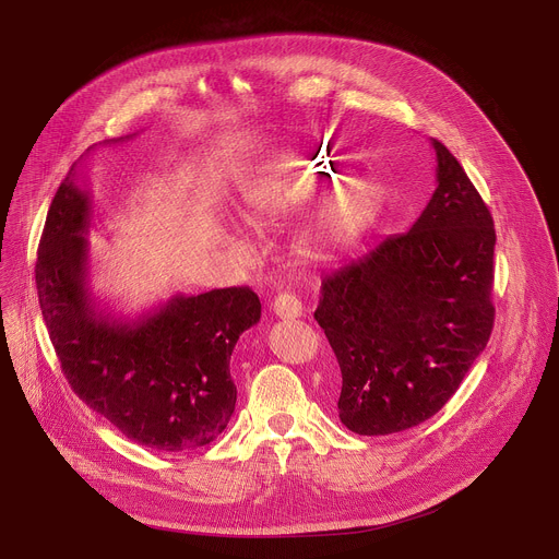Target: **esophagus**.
Segmentation results:
<instances>
[{
  "label": "esophagus",
  "mask_w": 559,
  "mask_h": 559,
  "mask_svg": "<svg viewBox=\"0 0 559 559\" xmlns=\"http://www.w3.org/2000/svg\"><path fill=\"white\" fill-rule=\"evenodd\" d=\"M274 311L278 318H298L302 316V302L294 294H278L274 298Z\"/></svg>",
  "instance_id": "1"
}]
</instances>
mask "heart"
Here are the masks:
<instances>
[{
  "mask_svg": "<svg viewBox=\"0 0 559 559\" xmlns=\"http://www.w3.org/2000/svg\"><path fill=\"white\" fill-rule=\"evenodd\" d=\"M343 175L328 154H287L272 168L238 186V210L250 223H267L305 205ZM382 190L365 177L332 188L294 234V252L305 261H328L369 231L382 212Z\"/></svg>",
  "mask_w": 559,
  "mask_h": 559,
  "instance_id": "b5f03b06",
  "label": "heart"
}]
</instances>
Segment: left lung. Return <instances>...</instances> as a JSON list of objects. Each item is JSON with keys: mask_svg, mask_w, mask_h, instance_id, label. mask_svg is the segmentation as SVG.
Returning <instances> with one entry per match:
<instances>
[{"mask_svg": "<svg viewBox=\"0 0 559 559\" xmlns=\"http://www.w3.org/2000/svg\"><path fill=\"white\" fill-rule=\"evenodd\" d=\"M431 147L438 186L418 221L328 276L313 311L343 373L341 423L358 436L436 416L493 330L491 212L457 158Z\"/></svg>", "mask_w": 559, "mask_h": 559, "instance_id": "obj_1", "label": "left lung"}]
</instances>
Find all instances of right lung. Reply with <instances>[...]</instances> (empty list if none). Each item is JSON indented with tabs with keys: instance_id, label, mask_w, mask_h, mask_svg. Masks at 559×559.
<instances>
[{
	"instance_id": "1",
	"label": "right lung",
	"mask_w": 559,
	"mask_h": 559,
	"mask_svg": "<svg viewBox=\"0 0 559 559\" xmlns=\"http://www.w3.org/2000/svg\"><path fill=\"white\" fill-rule=\"evenodd\" d=\"M132 134L112 139V143ZM76 164L41 234L35 281L61 371L82 401L136 444L179 453L210 444L229 423V358L261 321L250 287L177 294L139 316L99 307L91 292L93 197Z\"/></svg>"
}]
</instances>
